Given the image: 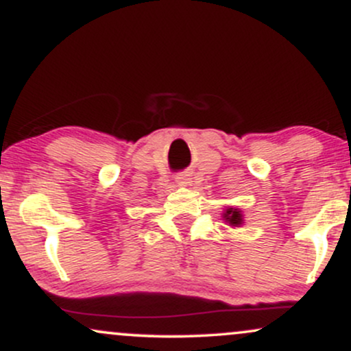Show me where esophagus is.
I'll list each match as a JSON object with an SVG mask.
<instances>
[{
    "label": "esophagus",
    "mask_w": 351,
    "mask_h": 351,
    "mask_svg": "<svg viewBox=\"0 0 351 351\" xmlns=\"http://www.w3.org/2000/svg\"><path fill=\"white\" fill-rule=\"evenodd\" d=\"M176 183H178L180 186H186L189 183V175H178L176 176Z\"/></svg>",
    "instance_id": "esophagus-1"
}]
</instances>
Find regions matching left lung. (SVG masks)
I'll use <instances>...</instances> for the list:
<instances>
[{
  "instance_id": "obj_1",
  "label": "left lung",
  "mask_w": 351,
  "mask_h": 351,
  "mask_svg": "<svg viewBox=\"0 0 351 351\" xmlns=\"http://www.w3.org/2000/svg\"><path fill=\"white\" fill-rule=\"evenodd\" d=\"M223 217L229 223V226H241L243 224V215H241L239 209L236 208H228L226 211L223 213Z\"/></svg>"
}]
</instances>
